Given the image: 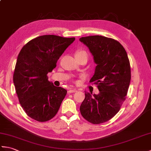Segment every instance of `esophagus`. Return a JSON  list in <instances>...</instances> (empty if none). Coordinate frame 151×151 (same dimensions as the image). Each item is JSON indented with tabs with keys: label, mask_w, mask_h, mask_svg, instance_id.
<instances>
[{
	"label": "esophagus",
	"mask_w": 151,
	"mask_h": 151,
	"mask_svg": "<svg viewBox=\"0 0 151 151\" xmlns=\"http://www.w3.org/2000/svg\"><path fill=\"white\" fill-rule=\"evenodd\" d=\"M76 91H77V90H76V89H74V88H70L68 91L69 93H74V92H76Z\"/></svg>",
	"instance_id": "1"
}]
</instances>
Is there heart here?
<instances>
[{"instance_id": "b5f03b06", "label": "heart", "mask_w": 151, "mask_h": 151, "mask_svg": "<svg viewBox=\"0 0 151 151\" xmlns=\"http://www.w3.org/2000/svg\"><path fill=\"white\" fill-rule=\"evenodd\" d=\"M76 54H81V55H84L86 56H87V53H86V52L84 50H79L76 52Z\"/></svg>"}]
</instances>
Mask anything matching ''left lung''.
<instances>
[{
  "label": "left lung",
  "mask_w": 151,
  "mask_h": 151,
  "mask_svg": "<svg viewBox=\"0 0 151 151\" xmlns=\"http://www.w3.org/2000/svg\"><path fill=\"white\" fill-rule=\"evenodd\" d=\"M80 41L88 47L96 63L91 82L99 93L85 91L80 107L82 117L93 124L109 121L119 111L130 82V66L127 53L121 44L101 36L82 37Z\"/></svg>",
  "instance_id": "obj_1"
}]
</instances>
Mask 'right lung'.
I'll use <instances>...</instances> for the list:
<instances>
[{"label": "right lung", "mask_w": 151, "mask_h": 151, "mask_svg": "<svg viewBox=\"0 0 151 151\" xmlns=\"http://www.w3.org/2000/svg\"><path fill=\"white\" fill-rule=\"evenodd\" d=\"M75 40L44 35L30 41L19 52L13 80L22 109L33 119L47 121L58 111L67 90L54 86L47 75Z\"/></svg>", "instance_id": "right-lung-1"}]
</instances>
